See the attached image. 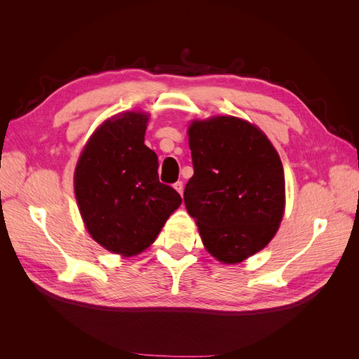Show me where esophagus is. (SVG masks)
<instances>
[{
  "instance_id": "obj_1",
  "label": "esophagus",
  "mask_w": 359,
  "mask_h": 359,
  "mask_svg": "<svg viewBox=\"0 0 359 359\" xmlns=\"http://www.w3.org/2000/svg\"><path fill=\"white\" fill-rule=\"evenodd\" d=\"M173 189H175L180 194H182V191H184V184H182V181H177L175 184H173Z\"/></svg>"
}]
</instances>
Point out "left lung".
<instances>
[{"instance_id": "8db88e82", "label": "left lung", "mask_w": 359, "mask_h": 359, "mask_svg": "<svg viewBox=\"0 0 359 359\" xmlns=\"http://www.w3.org/2000/svg\"><path fill=\"white\" fill-rule=\"evenodd\" d=\"M194 173L184 190L210 255L238 264L276 235L285 211V172L268 137L244 119L214 116L189 127Z\"/></svg>"}]
</instances>
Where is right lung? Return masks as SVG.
I'll use <instances>...</instances> for the list:
<instances>
[{"instance_id": "obj_1", "label": "right lung", "mask_w": 359, "mask_h": 359, "mask_svg": "<svg viewBox=\"0 0 359 359\" xmlns=\"http://www.w3.org/2000/svg\"><path fill=\"white\" fill-rule=\"evenodd\" d=\"M148 116L126 112L104 121L74 170V193L86 229L112 253L136 256L156 241L182 199L158 181V160L145 144Z\"/></svg>"}]
</instances>
